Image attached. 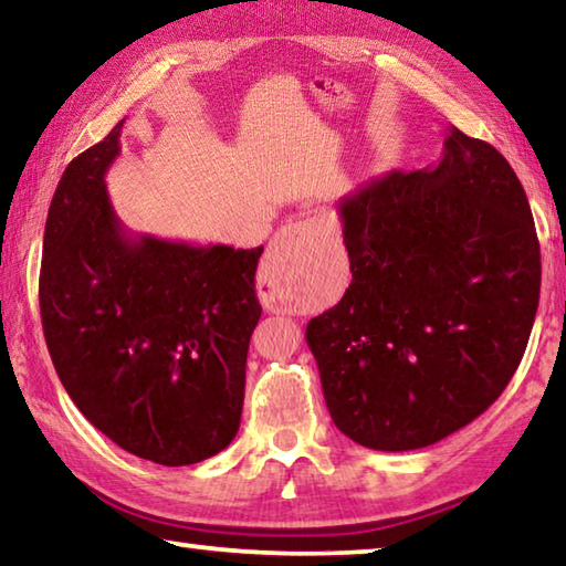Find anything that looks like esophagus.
<instances>
[{
  "instance_id": "esophagus-1",
  "label": "esophagus",
  "mask_w": 566,
  "mask_h": 566,
  "mask_svg": "<svg viewBox=\"0 0 566 566\" xmlns=\"http://www.w3.org/2000/svg\"><path fill=\"white\" fill-rule=\"evenodd\" d=\"M314 242H317V227L312 222L286 224L274 234L260 272V294L272 310L284 304V292L290 290L296 274H302Z\"/></svg>"
}]
</instances>
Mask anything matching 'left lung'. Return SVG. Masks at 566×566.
<instances>
[{
    "mask_svg": "<svg viewBox=\"0 0 566 566\" xmlns=\"http://www.w3.org/2000/svg\"><path fill=\"white\" fill-rule=\"evenodd\" d=\"M352 284L306 324L342 434L379 452L439 442L490 409L524 357L542 262L500 151L449 127L432 169L339 199Z\"/></svg>",
    "mask_w": 566,
    "mask_h": 566,
    "instance_id": "left-lung-1",
    "label": "left lung"
}]
</instances>
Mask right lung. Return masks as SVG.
<instances>
[{"instance_id": "right-lung-1", "label": "right lung", "mask_w": 566, "mask_h": 566, "mask_svg": "<svg viewBox=\"0 0 566 566\" xmlns=\"http://www.w3.org/2000/svg\"><path fill=\"white\" fill-rule=\"evenodd\" d=\"M122 124L66 165L44 227L40 310L56 375L114 444L165 467L232 442L264 247L134 237L104 175Z\"/></svg>"}]
</instances>
